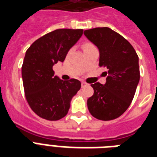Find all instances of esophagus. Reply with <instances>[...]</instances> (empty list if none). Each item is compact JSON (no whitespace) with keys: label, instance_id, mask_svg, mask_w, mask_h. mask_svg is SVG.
Returning <instances> with one entry per match:
<instances>
[{"label":"esophagus","instance_id":"34e87169","mask_svg":"<svg viewBox=\"0 0 157 157\" xmlns=\"http://www.w3.org/2000/svg\"><path fill=\"white\" fill-rule=\"evenodd\" d=\"M86 85H87V83L85 82H82V83H81V86H82V87H84V86H86Z\"/></svg>","mask_w":157,"mask_h":157}]
</instances>
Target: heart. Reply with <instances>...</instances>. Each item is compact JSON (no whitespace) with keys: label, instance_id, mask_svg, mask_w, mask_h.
Returning a JSON list of instances; mask_svg holds the SVG:
<instances>
[{"label":"heart","instance_id":"obj_1","mask_svg":"<svg viewBox=\"0 0 157 157\" xmlns=\"http://www.w3.org/2000/svg\"><path fill=\"white\" fill-rule=\"evenodd\" d=\"M82 48L83 51L86 52V51H88V50H91L92 48H95V45L91 43V42H89V41H86V42H84V43L82 44Z\"/></svg>","mask_w":157,"mask_h":157}]
</instances>
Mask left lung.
I'll use <instances>...</instances> for the list:
<instances>
[{
  "instance_id": "left-lung-1",
  "label": "left lung",
  "mask_w": 157,
  "mask_h": 157,
  "mask_svg": "<svg viewBox=\"0 0 157 157\" xmlns=\"http://www.w3.org/2000/svg\"><path fill=\"white\" fill-rule=\"evenodd\" d=\"M84 35L98 47L99 66L108 69L105 85H91L94 94L87 100L89 112L99 120H113L126 112L135 96L140 78L139 57L123 36L109 27L86 30Z\"/></svg>"
}]
</instances>
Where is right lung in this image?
<instances>
[{"mask_svg": "<svg viewBox=\"0 0 157 157\" xmlns=\"http://www.w3.org/2000/svg\"><path fill=\"white\" fill-rule=\"evenodd\" d=\"M82 32V29H57L36 40L26 52L22 66L25 96L32 111L42 118L57 121L64 117L81 87L75 78L63 81L54 76L52 66L64 61Z\"/></svg>", "mask_w": 157, "mask_h": 157, "instance_id": "obj_1", "label": "right lung"}]
</instances>
